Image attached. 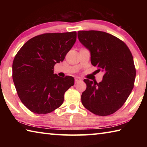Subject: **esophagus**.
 <instances>
[{"label": "esophagus", "mask_w": 147, "mask_h": 147, "mask_svg": "<svg viewBox=\"0 0 147 147\" xmlns=\"http://www.w3.org/2000/svg\"><path fill=\"white\" fill-rule=\"evenodd\" d=\"M82 79L80 78H75V83H78L79 82H81Z\"/></svg>", "instance_id": "esophagus-1"}]
</instances>
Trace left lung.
Listing matches in <instances>:
<instances>
[{"label": "left lung", "instance_id": "1", "mask_svg": "<svg viewBox=\"0 0 147 147\" xmlns=\"http://www.w3.org/2000/svg\"><path fill=\"white\" fill-rule=\"evenodd\" d=\"M80 43L89 50L91 63L104 73L100 82L84 79L83 106L100 116L111 115L123 106L134 88L136 71L126 45L113 35L97 30L78 31Z\"/></svg>", "mask_w": 147, "mask_h": 147}]
</instances>
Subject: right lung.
<instances>
[{"mask_svg": "<svg viewBox=\"0 0 147 147\" xmlns=\"http://www.w3.org/2000/svg\"><path fill=\"white\" fill-rule=\"evenodd\" d=\"M76 40V32L44 34L29 39L17 53L12 77L20 100L29 110L47 114L63 104L74 79L54 74V66L63 61Z\"/></svg>", "mask_w": 147, "mask_h": 147, "instance_id": "1", "label": "right lung"}]
</instances>
